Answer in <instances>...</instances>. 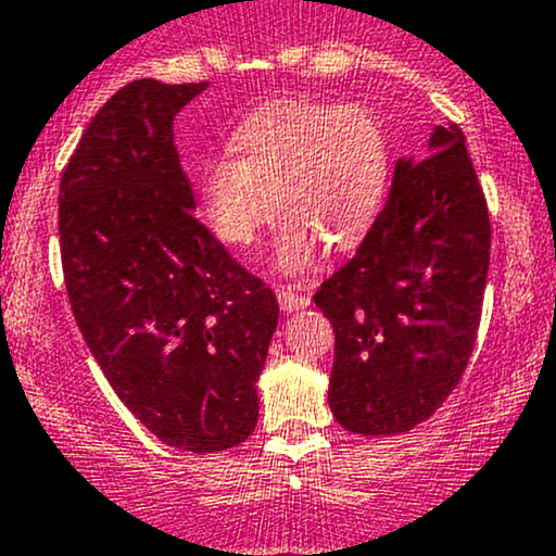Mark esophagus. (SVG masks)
Returning a JSON list of instances; mask_svg holds the SVG:
<instances>
[{
    "label": "esophagus",
    "mask_w": 556,
    "mask_h": 556,
    "mask_svg": "<svg viewBox=\"0 0 556 556\" xmlns=\"http://www.w3.org/2000/svg\"><path fill=\"white\" fill-rule=\"evenodd\" d=\"M278 296V304L283 312H294V309H304L309 304V299L304 294H296V291H289V289H278L276 291Z\"/></svg>",
    "instance_id": "obj_1"
}]
</instances>
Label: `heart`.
<instances>
[{"label":"heart","mask_w":556,"mask_h":556,"mask_svg":"<svg viewBox=\"0 0 556 556\" xmlns=\"http://www.w3.org/2000/svg\"><path fill=\"white\" fill-rule=\"evenodd\" d=\"M236 157H212L197 186L210 228L230 247H252L278 207L286 212L276 265L304 273L320 236L346 244L372 223L389 184L383 128L359 104L276 99L230 136Z\"/></svg>","instance_id":"obj_1"}]
</instances>
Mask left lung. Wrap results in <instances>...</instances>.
I'll use <instances>...</instances> for the list:
<instances>
[{"instance_id": "obj_1", "label": "left lung", "mask_w": 556, "mask_h": 556, "mask_svg": "<svg viewBox=\"0 0 556 556\" xmlns=\"http://www.w3.org/2000/svg\"><path fill=\"white\" fill-rule=\"evenodd\" d=\"M489 204L459 126L430 157L399 160L391 194L352 260L317 289L333 326L330 413L362 435L407 433L457 389L489 276Z\"/></svg>"}]
</instances>
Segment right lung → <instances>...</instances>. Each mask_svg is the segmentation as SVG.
<instances>
[{
  "instance_id": "right-lung-1",
  "label": "right lung",
  "mask_w": 556,
  "mask_h": 556,
  "mask_svg": "<svg viewBox=\"0 0 556 556\" xmlns=\"http://www.w3.org/2000/svg\"><path fill=\"white\" fill-rule=\"evenodd\" d=\"M207 84L130 80L80 136L60 180V252L86 346L167 446L249 439L276 294L197 220L173 117Z\"/></svg>"
}]
</instances>
